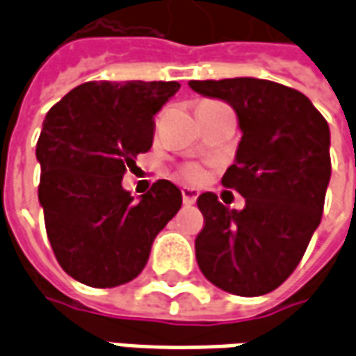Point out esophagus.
Listing matches in <instances>:
<instances>
[{"instance_id": "obj_1", "label": "esophagus", "mask_w": 356, "mask_h": 356, "mask_svg": "<svg viewBox=\"0 0 356 356\" xmlns=\"http://www.w3.org/2000/svg\"><path fill=\"white\" fill-rule=\"evenodd\" d=\"M181 194H183V202H185L186 206H193L200 193H198L196 188H193V186H183V188H181Z\"/></svg>"}]
</instances>
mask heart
I'll use <instances>...</instances> for the list:
<instances>
[{
  "mask_svg": "<svg viewBox=\"0 0 356 356\" xmlns=\"http://www.w3.org/2000/svg\"><path fill=\"white\" fill-rule=\"evenodd\" d=\"M186 175H188V179H193V181H196V179L202 177V173H200V170H198V168H188Z\"/></svg>",
  "mask_w": 356,
  "mask_h": 356,
  "instance_id": "heart-1",
  "label": "heart"
}]
</instances>
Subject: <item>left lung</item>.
<instances>
[{
  "label": "left lung",
  "mask_w": 356,
  "mask_h": 356,
  "mask_svg": "<svg viewBox=\"0 0 356 356\" xmlns=\"http://www.w3.org/2000/svg\"><path fill=\"white\" fill-rule=\"evenodd\" d=\"M196 93L227 102L242 139L223 175L246 206L231 209L217 194L198 196L204 229L198 267L217 288L255 298L293 273L321 225L330 183V127L296 89L259 78L193 80Z\"/></svg>",
  "instance_id": "obj_1"
}]
</instances>
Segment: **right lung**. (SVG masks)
<instances>
[{
  "mask_svg": "<svg viewBox=\"0 0 356 356\" xmlns=\"http://www.w3.org/2000/svg\"><path fill=\"white\" fill-rule=\"evenodd\" d=\"M177 81H88L47 112L35 158L38 198L57 261L93 288L129 282L145 268L152 242L183 204L171 181L131 196L127 168L152 147V118Z\"/></svg>",
  "mask_w": 356,
  "mask_h": 356,
  "instance_id": "add662e5",
  "label": "right lung"
}]
</instances>
